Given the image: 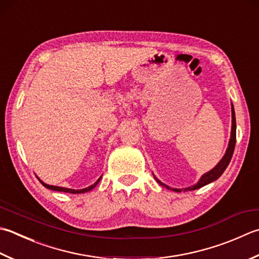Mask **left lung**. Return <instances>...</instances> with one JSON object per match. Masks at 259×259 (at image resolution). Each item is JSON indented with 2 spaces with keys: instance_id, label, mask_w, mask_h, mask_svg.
Instances as JSON below:
<instances>
[{
  "instance_id": "obj_1",
  "label": "left lung",
  "mask_w": 259,
  "mask_h": 259,
  "mask_svg": "<svg viewBox=\"0 0 259 259\" xmlns=\"http://www.w3.org/2000/svg\"><path fill=\"white\" fill-rule=\"evenodd\" d=\"M231 113H232V125H231V137H230V141H229V146H228V149L226 151V155L224 156V158L220 160V163L218 164L213 169H211L210 171H207L206 174H204L203 176L201 177V180L197 182V184L194 186H190L185 189L184 191H192V190H197L200 189V187L204 186L206 184L211 183V182H213L215 180L219 179V177L222 175V173L226 170V168L229 165L230 160H231V157L232 154H234V150H235V146H236V116H235V110H234V105L231 106ZM156 179V177H155ZM156 181L158 182L160 185H164L165 184L161 183L160 181H158L156 179ZM167 189H169L174 192H182L183 190H180V189H170V187L166 186Z\"/></svg>"
}]
</instances>
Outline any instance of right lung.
Wrapping results in <instances>:
<instances>
[{"label": "right lung", "mask_w": 259, "mask_h": 259, "mask_svg": "<svg viewBox=\"0 0 259 259\" xmlns=\"http://www.w3.org/2000/svg\"><path fill=\"white\" fill-rule=\"evenodd\" d=\"M101 180V177L98 180V182H95V183L93 185H91L89 187H86V189H82V190H72V189H65V187H59V186H54V185H48V184H45L42 181H40V183H41L45 187H47V189L49 190H53V191H58V192H67V193H73V194H76V193H85V192H89L92 189H94V187L96 186V184L99 183Z\"/></svg>", "instance_id": "obj_1"}]
</instances>
